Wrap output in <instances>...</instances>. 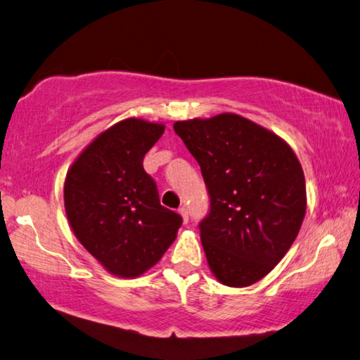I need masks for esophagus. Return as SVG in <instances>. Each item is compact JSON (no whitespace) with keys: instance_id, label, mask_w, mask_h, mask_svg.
I'll use <instances>...</instances> for the list:
<instances>
[{"instance_id":"1","label":"esophagus","mask_w":360,"mask_h":360,"mask_svg":"<svg viewBox=\"0 0 360 360\" xmlns=\"http://www.w3.org/2000/svg\"><path fill=\"white\" fill-rule=\"evenodd\" d=\"M178 211H179V214L182 216V221H184V224H187L188 222V212H187V210L184 208V206H182V208H179Z\"/></svg>"}]
</instances>
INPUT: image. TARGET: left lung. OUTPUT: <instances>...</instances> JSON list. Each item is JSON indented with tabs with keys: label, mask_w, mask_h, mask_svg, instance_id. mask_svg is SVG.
<instances>
[{
	"label": "left lung",
	"mask_w": 360,
	"mask_h": 360,
	"mask_svg": "<svg viewBox=\"0 0 360 360\" xmlns=\"http://www.w3.org/2000/svg\"><path fill=\"white\" fill-rule=\"evenodd\" d=\"M210 193L200 238L212 275L246 288L289 251L307 211L300 162L275 133L238 114L174 122Z\"/></svg>",
	"instance_id": "8db88e82"
}]
</instances>
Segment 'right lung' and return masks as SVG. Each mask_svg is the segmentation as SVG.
<instances>
[{
  "instance_id": "1",
  "label": "right lung",
  "mask_w": 360,
  "mask_h": 360,
  "mask_svg": "<svg viewBox=\"0 0 360 360\" xmlns=\"http://www.w3.org/2000/svg\"><path fill=\"white\" fill-rule=\"evenodd\" d=\"M165 125L125 119L96 136L65 179V210L76 238L120 278L154 266L172 246L182 217L160 205L143 158Z\"/></svg>"
}]
</instances>
